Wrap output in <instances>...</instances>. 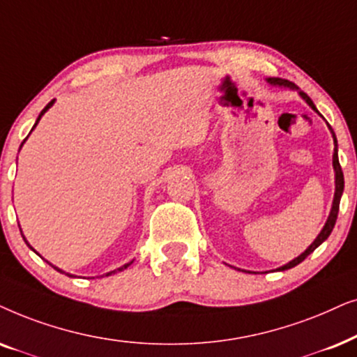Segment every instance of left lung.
<instances>
[{"mask_svg": "<svg viewBox=\"0 0 357 357\" xmlns=\"http://www.w3.org/2000/svg\"><path fill=\"white\" fill-rule=\"evenodd\" d=\"M268 83H269V84H274V86L297 89L298 94H301L302 99H305V102L308 104V106H310L315 112H318V111H317V107H315V104H313L312 99L308 98L305 93L301 91V89H298L297 84H294L292 82H289V79H282V78H268ZM328 129H330L331 135H333V140H335V153H333V168H335V197H333V206H331V212H330V215H328V220H326V223H325V227L321 228V231H320V234H318V236L315 238V241H313V243H312L310 246H308V248H307L305 251H303V253H302L301 256H297V258H296V259H292L291 263L284 264V266H281V268H278L275 271H286V269H291V268H294V266H297L298 263H302V261L305 259L308 255L313 253V251H315V250L318 248V246H320V245L323 243V241H325V240L328 238V236H330L331 231H333V227H335V223H336V217H338V211H340V201H341V196H343V189H344V176H343V169H341V166H340V160H338V142H336V135H335V132H333V129H331L330 126H328ZM238 271H240V269H238Z\"/></svg>", "mask_w": 357, "mask_h": 357, "instance_id": "8db88e82", "label": "left lung"}]
</instances>
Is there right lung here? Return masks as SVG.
<instances>
[{
    "instance_id": "right-lung-1",
    "label": "right lung",
    "mask_w": 357,
    "mask_h": 357,
    "mask_svg": "<svg viewBox=\"0 0 357 357\" xmlns=\"http://www.w3.org/2000/svg\"><path fill=\"white\" fill-rule=\"evenodd\" d=\"M55 102V99H52V101L49 102V104H47V106L44 107V109H42V112L39 114V117H37V121H36V123H34V127H32V130H34L36 129V126H37V123H39V121H40V117L42 116H44V114L47 112V111H49V109L52 107V104H54ZM31 130V132H32ZM26 139H27V137H26ZM26 139H24V142H26ZM24 142H22V144H24ZM22 144H21V146H22ZM22 238H24V235H22ZM24 240H26V238H24ZM26 243H27V241H26ZM27 246H29V248L31 250H34V248H32V246L29 245V243H27ZM36 251V250H34ZM36 253H37V251H36ZM37 255H39V253H37ZM132 264V261H130V263H127V264H123L122 266V268H119V269H116V271H111V273H107L106 275H111V274H114V273H117V271H123V269H126V268H129V266ZM52 268H54V269H56V271H59V273H61V274H66V275H70V278H73V275H71V274H68V273H65V271H61V269H59V268H56V266H54V264H52Z\"/></svg>"
}]
</instances>
